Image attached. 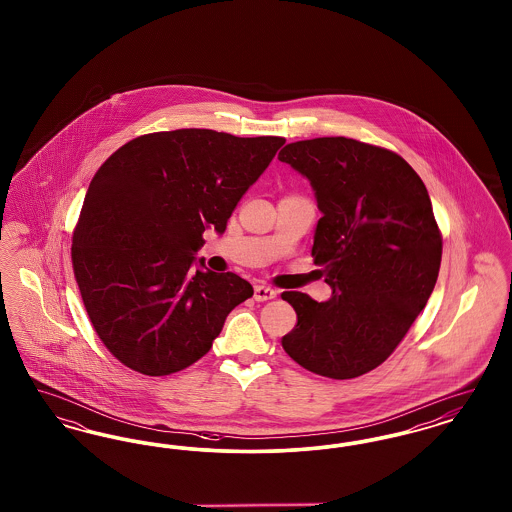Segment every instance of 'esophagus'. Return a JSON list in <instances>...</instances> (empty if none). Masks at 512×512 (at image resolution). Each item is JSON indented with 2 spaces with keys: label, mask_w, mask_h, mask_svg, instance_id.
Segmentation results:
<instances>
[{
  "label": "esophagus",
  "mask_w": 512,
  "mask_h": 512,
  "mask_svg": "<svg viewBox=\"0 0 512 512\" xmlns=\"http://www.w3.org/2000/svg\"><path fill=\"white\" fill-rule=\"evenodd\" d=\"M276 295H278V292L268 288V286H255V299L257 301H268V299H274Z\"/></svg>",
  "instance_id": "34e87169"
}]
</instances>
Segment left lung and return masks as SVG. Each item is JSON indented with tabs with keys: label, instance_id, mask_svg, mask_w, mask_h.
<instances>
[{
	"label": "left lung",
	"instance_id": "8db88e82",
	"mask_svg": "<svg viewBox=\"0 0 512 512\" xmlns=\"http://www.w3.org/2000/svg\"><path fill=\"white\" fill-rule=\"evenodd\" d=\"M311 182L313 257L332 297L284 292L297 324L282 347L297 365L349 380L382 365L434 292L441 234L424 182L397 153L351 138L293 142L278 153Z\"/></svg>",
	"mask_w": 512,
	"mask_h": 512
}]
</instances>
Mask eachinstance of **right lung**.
I'll list each match as a JSON object with an SVG mask.
<instances>
[{
  "instance_id": "1",
  "label": "right lung",
  "mask_w": 512,
  "mask_h": 512,
  "mask_svg": "<svg viewBox=\"0 0 512 512\" xmlns=\"http://www.w3.org/2000/svg\"><path fill=\"white\" fill-rule=\"evenodd\" d=\"M284 142L182 128L134 138L99 167L71 253L88 317L122 365L147 376L194 365L253 295L247 280L205 268L195 253L207 228L224 234Z\"/></svg>"
}]
</instances>
